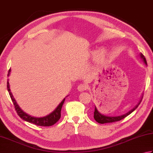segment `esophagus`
<instances>
[{"instance_id": "esophagus-1", "label": "esophagus", "mask_w": 153, "mask_h": 153, "mask_svg": "<svg viewBox=\"0 0 153 153\" xmlns=\"http://www.w3.org/2000/svg\"><path fill=\"white\" fill-rule=\"evenodd\" d=\"M88 85H86L85 84H81L77 86V90H78L79 91H84L86 90H88Z\"/></svg>"}]
</instances>
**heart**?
<instances>
[{"instance_id":"1","label":"heart","mask_w":153,"mask_h":153,"mask_svg":"<svg viewBox=\"0 0 153 153\" xmlns=\"http://www.w3.org/2000/svg\"><path fill=\"white\" fill-rule=\"evenodd\" d=\"M98 51H93L91 52V57L93 58H95L98 56ZM106 56H107L106 51H105V49H102L98 56V59L99 62H104L105 58H106Z\"/></svg>"}]
</instances>
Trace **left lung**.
Wrapping results in <instances>:
<instances>
[{
  "mask_svg": "<svg viewBox=\"0 0 153 153\" xmlns=\"http://www.w3.org/2000/svg\"><path fill=\"white\" fill-rule=\"evenodd\" d=\"M140 57L142 58L144 63H145V65H147V63H146V60L145 59V57H144V55L140 53ZM142 100V99H141ZM141 100L139 102V103H138L136 106L132 109L130 111H129L128 112H127L126 114H125L124 115H122V116H104L103 114H102L100 113L98 110H97L96 107L95 106V110H94V118L95 119V120L97 122V123H98L100 124H104V123H114V122H117V121H120L121 120H123V118H124L125 117H126L127 116H128L129 114H130L133 111L136 110V108H137V107L138 106V105L140 104V102H141Z\"/></svg>",
  "mask_w": 153,
  "mask_h": 153,
  "instance_id": "1",
  "label": "left lung"
}]
</instances>
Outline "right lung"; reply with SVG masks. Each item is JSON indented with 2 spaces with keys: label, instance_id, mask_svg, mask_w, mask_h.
Masks as SVG:
<instances>
[{
  "label": "right lung",
  "instance_id": "obj_1",
  "mask_svg": "<svg viewBox=\"0 0 153 153\" xmlns=\"http://www.w3.org/2000/svg\"><path fill=\"white\" fill-rule=\"evenodd\" d=\"M10 69L9 71L8 76L10 75ZM7 90L9 93L10 98H11V100H12V101L13 102L14 106H15L16 113H17V114L20 116L21 118L23 119V120L28 122V123L34 124L35 125H37V126H52V125L55 124L60 119L61 110H62V105H63V103H64L65 98L63 99L62 102H61L59 105H58V106L56 108H55V110L53 111V112H52L51 114H49V115L44 116V117L37 118V117H33V116L27 114V113L23 112V111L21 110V108L19 107V105L17 104V103H16L15 99L14 98L13 94L10 91L9 79H8V82H7Z\"/></svg>",
  "mask_w": 153,
  "mask_h": 153
}]
</instances>
